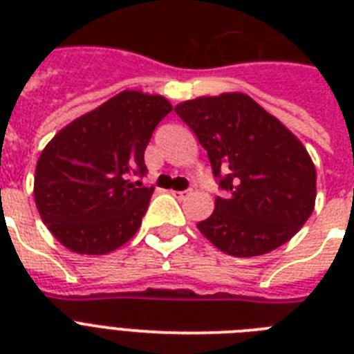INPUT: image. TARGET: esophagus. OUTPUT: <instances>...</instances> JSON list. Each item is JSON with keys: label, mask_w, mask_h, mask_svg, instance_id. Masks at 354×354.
Here are the masks:
<instances>
[{"label": "esophagus", "mask_w": 354, "mask_h": 354, "mask_svg": "<svg viewBox=\"0 0 354 354\" xmlns=\"http://www.w3.org/2000/svg\"><path fill=\"white\" fill-rule=\"evenodd\" d=\"M189 194H191V189H187V191H172V196H174V198H185V196H189Z\"/></svg>", "instance_id": "34e87169"}]
</instances>
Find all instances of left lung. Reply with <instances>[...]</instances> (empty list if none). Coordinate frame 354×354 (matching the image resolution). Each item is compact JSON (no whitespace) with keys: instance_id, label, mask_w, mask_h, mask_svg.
<instances>
[{"instance_id":"obj_1","label":"left lung","mask_w":354,"mask_h":354,"mask_svg":"<svg viewBox=\"0 0 354 354\" xmlns=\"http://www.w3.org/2000/svg\"><path fill=\"white\" fill-rule=\"evenodd\" d=\"M174 110L230 191L196 224L200 233L233 257H257L290 241L316 204V167L305 145L241 91L196 97Z\"/></svg>"}]
</instances>
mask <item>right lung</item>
<instances>
[{"mask_svg": "<svg viewBox=\"0 0 354 354\" xmlns=\"http://www.w3.org/2000/svg\"><path fill=\"white\" fill-rule=\"evenodd\" d=\"M171 110L163 95L124 90L46 145L32 193L40 218L62 246L106 255L136 235L154 189L128 176L145 174V149Z\"/></svg>", "mask_w": 354, "mask_h": 354, "instance_id": "add662e5", "label": "right lung"}]
</instances>
